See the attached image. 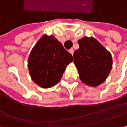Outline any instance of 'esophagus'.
Here are the masks:
<instances>
[{
    "instance_id": "34e87169",
    "label": "esophagus",
    "mask_w": 127,
    "mask_h": 127,
    "mask_svg": "<svg viewBox=\"0 0 127 127\" xmlns=\"http://www.w3.org/2000/svg\"><path fill=\"white\" fill-rule=\"evenodd\" d=\"M69 52L72 55H73V52H74V50H73V49H70L69 50Z\"/></svg>"
}]
</instances>
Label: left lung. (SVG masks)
Instances as JSON below:
<instances>
[{"label":"left lung","instance_id":"left-lung-1","mask_svg":"<svg viewBox=\"0 0 127 127\" xmlns=\"http://www.w3.org/2000/svg\"><path fill=\"white\" fill-rule=\"evenodd\" d=\"M78 42L80 47L73 58L80 80L91 87L101 85L112 68L111 53L93 37L84 36Z\"/></svg>","mask_w":127,"mask_h":127}]
</instances>
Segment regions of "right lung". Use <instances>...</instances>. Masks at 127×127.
I'll return each instance as SVG.
<instances>
[{
	"label": "right lung",
	"instance_id": "obj_1",
	"mask_svg": "<svg viewBox=\"0 0 127 127\" xmlns=\"http://www.w3.org/2000/svg\"><path fill=\"white\" fill-rule=\"evenodd\" d=\"M72 55L56 38L44 34L32 48L28 60L30 76L36 84L43 88L53 87L59 83Z\"/></svg>",
	"mask_w": 127,
	"mask_h": 127
}]
</instances>
